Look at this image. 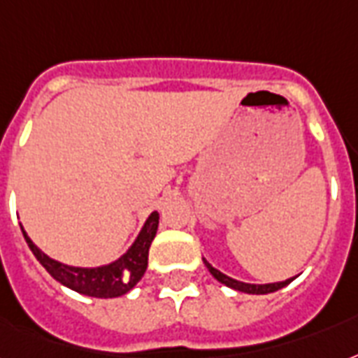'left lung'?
<instances>
[{"label": "left lung", "instance_id": "1", "mask_svg": "<svg viewBox=\"0 0 358 358\" xmlns=\"http://www.w3.org/2000/svg\"><path fill=\"white\" fill-rule=\"evenodd\" d=\"M204 264H206V268L210 270V274L217 280V282L225 283L227 287H233L236 289V291H242V293H250V294H266V293H274V291H278V289L285 287V285H289V283L293 282L294 278H289V280H285V282H278V283H264V285H255V283H244V282H238V280H233V278L225 276L223 272H220L217 268H214L212 264L208 263V261H204Z\"/></svg>", "mask_w": 358, "mask_h": 358}]
</instances>
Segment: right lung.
<instances>
[{
    "instance_id": "add662e5",
    "label": "right lung",
    "mask_w": 358,
    "mask_h": 358,
    "mask_svg": "<svg viewBox=\"0 0 358 358\" xmlns=\"http://www.w3.org/2000/svg\"><path fill=\"white\" fill-rule=\"evenodd\" d=\"M157 225H159V214L152 212L144 223L141 234L136 236L135 244L129 248V252L118 261L106 264V266H97V268H78V266H67V264L58 263L41 252L39 248L29 240L24 229H22V233H24V238L37 261L45 266L46 272L56 282L64 283L65 287L73 289L80 294H88L95 299H114V296H122L131 291L144 276L146 266H148L150 244L157 233Z\"/></svg>"
}]
</instances>
